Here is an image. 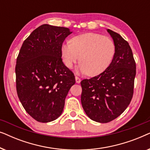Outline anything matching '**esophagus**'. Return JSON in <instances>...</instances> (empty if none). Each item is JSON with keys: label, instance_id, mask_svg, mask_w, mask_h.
<instances>
[{"label": "esophagus", "instance_id": "34e87169", "mask_svg": "<svg viewBox=\"0 0 150 150\" xmlns=\"http://www.w3.org/2000/svg\"><path fill=\"white\" fill-rule=\"evenodd\" d=\"M75 79H76V83H81V79H80L79 77L76 76L75 77Z\"/></svg>", "mask_w": 150, "mask_h": 150}]
</instances>
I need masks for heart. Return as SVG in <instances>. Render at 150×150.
<instances>
[{
    "mask_svg": "<svg viewBox=\"0 0 150 150\" xmlns=\"http://www.w3.org/2000/svg\"><path fill=\"white\" fill-rule=\"evenodd\" d=\"M61 52L67 67L71 68L80 59L81 62L78 66V71L96 76L103 73L111 63L115 46L108 37L87 33L75 36L70 44H63Z\"/></svg>",
    "mask_w": 150,
    "mask_h": 150,
    "instance_id": "b5f03b06",
    "label": "heart"
}]
</instances>
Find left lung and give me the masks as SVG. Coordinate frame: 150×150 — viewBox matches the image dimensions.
<instances>
[{
  "mask_svg": "<svg viewBox=\"0 0 150 150\" xmlns=\"http://www.w3.org/2000/svg\"><path fill=\"white\" fill-rule=\"evenodd\" d=\"M115 46L112 62L103 73L81 82V104L87 115L108 123L130 104L134 92L136 63L129 44L120 34L107 29Z\"/></svg>",
  "mask_w": 150,
  "mask_h": 150,
  "instance_id": "obj_1",
  "label": "left lung"
}]
</instances>
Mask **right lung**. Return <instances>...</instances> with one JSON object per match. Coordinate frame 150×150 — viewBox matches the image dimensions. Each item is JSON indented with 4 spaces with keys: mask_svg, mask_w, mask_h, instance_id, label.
Wrapping results in <instances>:
<instances>
[{
    "mask_svg": "<svg viewBox=\"0 0 150 150\" xmlns=\"http://www.w3.org/2000/svg\"><path fill=\"white\" fill-rule=\"evenodd\" d=\"M71 31L43 24L24 40L16 65V90L26 112L39 122L54 121L62 113L75 76L63 63L61 49Z\"/></svg>",
    "mask_w": 150,
    "mask_h": 150,
    "instance_id": "right-lung-1",
    "label": "right lung"
}]
</instances>
